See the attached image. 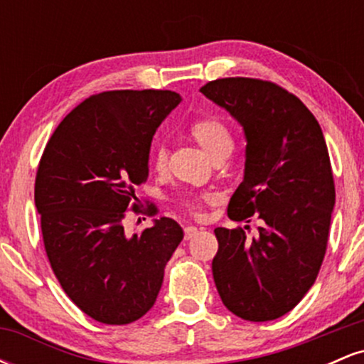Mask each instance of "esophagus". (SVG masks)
<instances>
[{
    "mask_svg": "<svg viewBox=\"0 0 364 364\" xmlns=\"http://www.w3.org/2000/svg\"><path fill=\"white\" fill-rule=\"evenodd\" d=\"M196 232H198V229L195 228V225H186L185 228V240H191Z\"/></svg>",
    "mask_w": 364,
    "mask_h": 364,
    "instance_id": "1",
    "label": "esophagus"
}]
</instances>
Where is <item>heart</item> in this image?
<instances>
[{"label": "heart", "mask_w": 364, "mask_h": 364, "mask_svg": "<svg viewBox=\"0 0 364 364\" xmlns=\"http://www.w3.org/2000/svg\"><path fill=\"white\" fill-rule=\"evenodd\" d=\"M190 133L193 139L210 154L212 157L229 152L232 147V135L228 124L219 116L203 114L190 123ZM152 161L157 169H164L168 164V149L164 144H156L152 149ZM219 196L210 191H183L178 202L190 215L202 217L207 203H214Z\"/></svg>", "instance_id": "heart-1"}]
</instances>
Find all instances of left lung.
I'll return each instance as SVG.
<instances>
[{"label":"left lung","mask_w":364,"mask_h":364,"mask_svg":"<svg viewBox=\"0 0 364 364\" xmlns=\"http://www.w3.org/2000/svg\"><path fill=\"white\" fill-rule=\"evenodd\" d=\"M228 109L246 135L245 179L228 205L229 219L262 220L258 237L217 228L212 274L229 311L248 321L281 318L315 284L336 203L323 133L311 111L277 83L217 78L200 89Z\"/></svg>","instance_id":"left-lung-1"}]
</instances>
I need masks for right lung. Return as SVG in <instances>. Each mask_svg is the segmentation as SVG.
I'll return each instance as SVG.
<instances>
[{
  "label": "right lung",
  "mask_w": 364,
  "mask_h": 364,
  "mask_svg": "<svg viewBox=\"0 0 364 364\" xmlns=\"http://www.w3.org/2000/svg\"><path fill=\"white\" fill-rule=\"evenodd\" d=\"M173 90H107L90 95L54 129L36 174L44 250L72 301L90 318L127 325L156 303L164 267L183 240L161 217L132 237L128 208L149 178L152 136L178 104ZM154 203L145 214L157 215Z\"/></svg>",
  "instance_id": "add662e5"
}]
</instances>
